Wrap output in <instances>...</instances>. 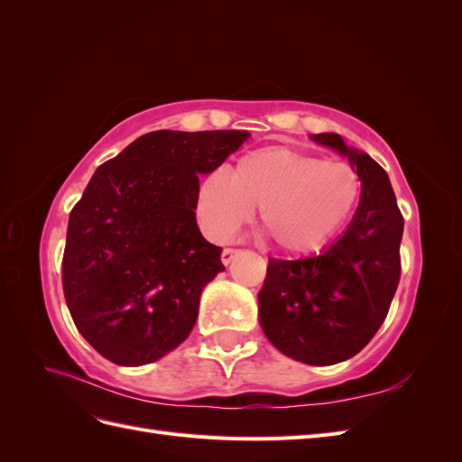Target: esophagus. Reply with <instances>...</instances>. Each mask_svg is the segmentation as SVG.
<instances>
[{"mask_svg":"<svg viewBox=\"0 0 462 462\" xmlns=\"http://www.w3.org/2000/svg\"><path fill=\"white\" fill-rule=\"evenodd\" d=\"M243 253V250H239V248H226V250H223V253H221V262L223 263H231L236 256H239Z\"/></svg>","mask_w":462,"mask_h":462,"instance_id":"esophagus-1","label":"esophagus"}]
</instances>
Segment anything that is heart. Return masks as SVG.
I'll list each match as a JSON object with an SVG mask.
<instances>
[{
    "mask_svg": "<svg viewBox=\"0 0 462 462\" xmlns=\"http://www.w3.org/2000/svg\"><path fill=\"white\" fill-rule=\"evenodd\" d=\"M360 192V175L348 162L272 146L245 153L229 177L208 175L199 189L197 214L214 239L227 241L258 208L265 241L282 253L306 254L346 226Z\"/></svg>",
    "mask_w": 462,
    "mask_h": 462,
    "instance_id": "obj_1",
    "label": "heart"
}]
</instances>
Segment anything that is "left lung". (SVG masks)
Masks as SVG:
<instances>
[{"mask_svg":"<svg viewBox=\"0 0 462 462\" xmlns=\"http://www.w3.org/2000/svg\"><path fill=\"white\" fill-rule=\"evenodd\" d=\"M312 138L348 156L362 180L358 208L324 254L270 258L258 316L265 337L283 355L329 366L360 353L383 324L401 277L402 216L380 163L335 133Z\"/></svg>","mask_w":462,"mask_h":462,"instance_id":"1","label":"left lung"}]
</instances>
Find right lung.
Returning a JSON list of instances; mask_svg holds the SVG:
<instances>
[{
	"label": "right lung",
	"mask_w": 462,
	"mask_h": 462,
	"mask_svg": "<svg viewBox=\"0 0 462 462\" xmlns=\"http://www.w3.org/2000/svg\"><path fill=\"white\" fill-rule=\"evenodd\" d=\"M246 131H153L97 167L69 216L63 292L77 329L104 358L143 366L183 343L202 289L226 270L197 226L199 173Z\"/></svg>",
	"instance_id": "1"
}]
</instances>
